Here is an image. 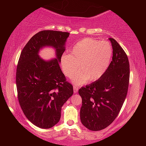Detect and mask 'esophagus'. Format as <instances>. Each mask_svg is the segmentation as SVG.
Segmentation results:
<instances>
[{
    "mask_svg": "<svg viewBox=\"0 0 146 146\" xmlns=\"http://www.w3.org/2000/svg\"><path fill=\"white\" fill-rule=\"evenodd\" d=\"M73 88H74V93H77L78 91L79 87L78 86L74 85V86H73Z\"/></svg>",
    "mask_w": 146,
    "mask_h": 146,
    "instance_id": "34e87169",
    "label": "esophagus"
}]
</instances>
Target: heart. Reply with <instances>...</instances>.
<instances>
[{"mask_svg": "<svg viewBox=\"0 0 146 146\" xmlns=\"http://www.w3.org/2000/svg\"><path fill=\"white\" fill-rule=\"evenodd\" d=\"M113 49L108 41L84 38L71 49L70 54L61 57V67L67 77H71L79 69L80 72L71 78L73 83L82 85L88 81H95L104 74L110 63Z\"/></svg>", "mask_w": 146, "mask_h": 146, "instance_id": "b5f03b06", "label": "heart"}]
</instances>
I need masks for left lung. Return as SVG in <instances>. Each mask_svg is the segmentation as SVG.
<instances>
[{"instance_id":"obj_1","label":"left lung","mask_w":146,"mask_h":146,"mask_svg":"<svg viewBox=\"0 0 146 146\" xmlns=\"http://www.w3.org/2000/svg\"><path fill=\"white\" fill-rule=\"evenodd\" d=\"M112 60L100 78L78 93L82 99L80 120L92 131L106 128L116 118L126 98L129 80V64L126 54L116 40L110 38Z\"/></svg>"}]
</instances>
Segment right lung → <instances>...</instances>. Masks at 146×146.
<instances>
[{"label":"right lung","mask_w":146,"mask_h":146,"mask_svg":"<svg viewBox=\"0 0 146 146\" xmlns=\"http://www.w3.org/2000/svg\"><path fill=\"white\" fill-rule=\"evenodd\" d=\"M70 33L55 31L39 32L30 39L20 56L16 83L23 113L36 126L48 129L58 122L64 104L73 94V86L66 81L60 63ZM52 47L56 57L45 61L40 49Z\"/></svg>","instance_id":"add662e5"}]
</instances>
